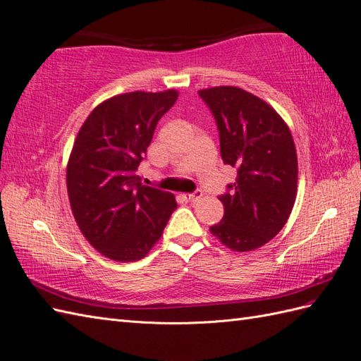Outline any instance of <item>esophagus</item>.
<instances>
[{"label": "esophagus", "mask_w": 361, "mask_h": 361, "mask_svg": "<svg viewBox=\"0 0 361 361\" xmlns=\"http://www.w3.org/2000/svg\"><path fill=\"white\" fill-rule=\"evenodd\" d=\"M201 195H203V192L201 190H195L194 194H183L181 197L186 200V201H189V203H194V201H197L198 198H201Z\"/></svg>", "instance_id": "esophagus-1"}]
</instances>
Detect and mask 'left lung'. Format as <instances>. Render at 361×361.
<instances>
[{"label": "left lung", "instance_id": "left-lung-1", "mask_svg": "<svg viewBox=\"0 0 361 361\" xmlns=\"http://www.w3.org/2000/svg\"><path fill=\"white\" fill-rule=\"evenodd\" d=\"M220 133L224 164L235 183L219 200L224 215L211 233L226 247H262L286 224L297 197L298 161L288 124L262 98L235 86L198 90Z\"/></svg>", "mask_w": 361, "mask_h": 361}]
</instances>
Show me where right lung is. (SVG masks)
<instances>
[{"label": "right lung", "mask_w": 361, "mask_h": 361, "mask_svg": "<svg viewBox=\"0 0 361 361\" xmlns=\"http://www.w3.org/2000/svg\"><path fill=\"white\" fill-rule=\"evenodd\" d=\"M178 92H129L98 104L82 123L67 163L66 183L78 228L99 254L137 262L149 254L177 201L141 184L137 175L157 123Z\"/></svg>", "instance_id": "1"}]
</instances>
